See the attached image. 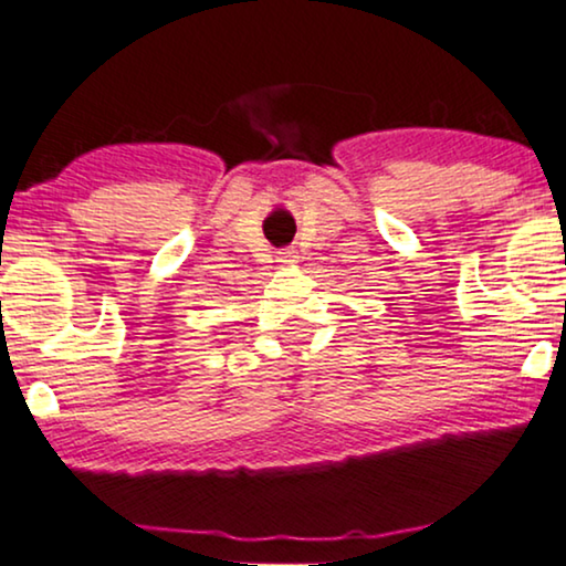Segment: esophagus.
Returning a JSON list of instances; mask_svg holds the SVG:
<instances>
[{"instance_id":"34e87169","label":"esophagus","mask_w":566,"mask_h":566,"mask_svg":"<svg viewBox=\"0 0 566 566\" xmlns=\"http://www.w3.org/2000/svg\"><path fill=\"white\" fill-rule=\"evenodd\" d=\"M296 260H298L296 249H281V252H277V262H281V265H291V262Z\"/></svg>"}]
</instances>
